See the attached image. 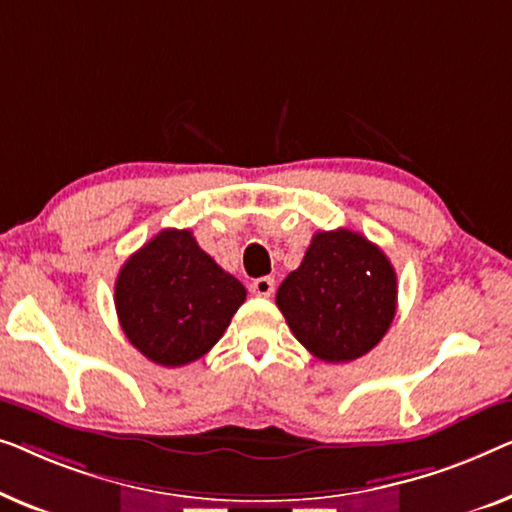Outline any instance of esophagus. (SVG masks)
Returning <instances> with one entry per match:
<instances>
[{
    "label": "esophagus",
    "mask_w": 512,
    "mask_h": 512,
    "mask_svg": "<svg viewBox=\"0 0 512 512\" xmlns=\"http://www.w3.org/2000/svg\"><path fill=\"white\" fill-rule=\"evenodd\" d=\"M273 290H276V280H273L271 276L255 278L253 283H250V292H253L255 297H271Z\"/></svg>",
    "instance_id": "34e87169"
}]
</instances>
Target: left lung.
I'll use <instances>...</instances> for the list:
<instances>
[{
	"label": "left lung",
	"mask_w": 512,
	"mask_h": 512,
	"mask_svg": "<svg viewBox=\"0 0 512 512\" xmlns=\"http://www.w3.org/2000/svg\"><path fill=\"white\" fill-rule=\"evenodd\" d=\"M292 334L322 362H352L390 329L397 271L376 243L350 229L318 232L276 292Z\"/></svg>",
	"instance_id": "left-lung-1"
}]
</instances>
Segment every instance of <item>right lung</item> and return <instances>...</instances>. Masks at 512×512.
I'll return each mask as SVG.
<instances>
[{
	"label": "right lung",
	"mask_w": 512,
	"mask_h": 512,
	"mask_svg": "<svg viewBox=\"0 0 512 512\" xmlns=\"http://www.w3.org/2000/svg\"><path fill=\"white\" fill-rule=\"evenodd\" d=\"M246 301V287L199 248L190 229H162L122 264L115 311L129 343L162 366L204 357Z\"/></svg>",
	"instance_id": "right-lung-1"
}]
</instances>
